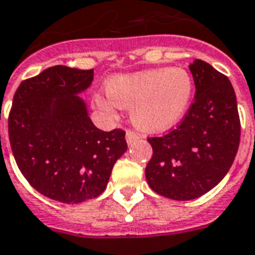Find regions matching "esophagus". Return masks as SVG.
Listing matches in <instances>:
<instances>
[{"label":"esophagus","instance_id":"esophagus-1","mask_svg":"<svg viewBox=\"0 0 255 255\" xmlns=\"http://www.w3.org/2000/svg\"><path fill=\"white\" fill-rule=\"evenodd\" d=\"M137 139H139L138 133L131 131V130H128V131H126V142H128V145H131V143L134 142V141H137Z\"/></svg>","mask_w":255,"mask_h":255}]
</instances>
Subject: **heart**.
I'll list each match as a JSON object with an SVG mask.
<instances>
[{"label": "heart", "mask_w": 255, "mask_h": 255, "mask_svg": "<svg viewBox=\"0 0 255 255\" xmlns=\"http://www.w3.org/2000/svg\"><path fill=\"white\" fill-rule=\"evenodd\" d=\"M193 80L183 68H156L116 75L107 80V95L97 94L94 103L107 117L117 107L130 109L133 125L143 131H161L183 117L192 98Z\"/></svg>", "instance_id": "heart-1"}]
</instances>
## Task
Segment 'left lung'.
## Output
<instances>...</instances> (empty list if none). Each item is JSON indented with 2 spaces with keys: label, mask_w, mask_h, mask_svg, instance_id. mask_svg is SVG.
<instances>
[{
  "label": "left lung",
  "mask_w": 255,
  "mask_h": 255,
  "mask_svg": "<svg viewBox=\"0 0 255 255\" xmlns=\"http://www.w3.org/2000/svg\"><path fill=\"white\" fill-rule=\"evenodd\" d=\"M195 101L175 130L149 138L153 156L145 168L149 187L173 200H192L211 191L233 165L241 122L233 84L208 63L193 60Z\"/></svg>",
  "instance_id": "8db88e82"
}]
</instances>
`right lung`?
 <instances>
[{
	"mask_svg": "<svg viewBox=\"0 0 255 255\" xmlns=\"http://www.w3.org/2000/svg\"><path fill=\"white\" fill-rule=\"evenodd\" d=\"M94 70L49 67L18 86L7 128L14 160L44 196L78 204L106 189L116 161L128 149L125 131L94 125L80 95Z\"/></svg>",
	"mask_w": 255,
	"mask_h": 255,
	"instance_id": "obj_1",
	"label": "right lung"
}]
</instances>
